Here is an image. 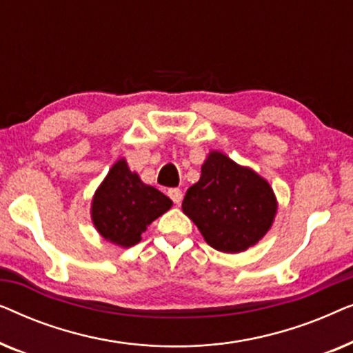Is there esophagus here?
Wrapping results in <instances>:
<instances>
[{
	"instance_id": "34e87169",
	"label": "esophagus",
	"mask_w": 353,
	"mask_h": 353,
	"mask_svg": "<svg viewBox=\"0 0 353 353\" xmlns=\"http://www.w3.org/2000/svg\"><path fill=\"white\" fill-rule=\"evenodd\" d=\"M168 197H170L176 205H180L183 201V192L181 190H178V188H172V190H168Z\"/></svg>"
}]
</instances>
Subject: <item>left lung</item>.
<instances>
[{
  "mask_svg": "<svg viewBox=\"0 0 353 353\" xmlns=\"http://www.w3.org/2000/svg\"><path fill=\"white\" fill-rule=\"evenodd\" d=\"M181 207L207 244L230 254L259 243L276 214L268 183L216 151L207 157L201 180L186 191Z\"/></svg>",
  "mask_w": 353,
  "mask_h": 353,
  "instance_id": "1",
  "label": "left lung"
}]
</instances>
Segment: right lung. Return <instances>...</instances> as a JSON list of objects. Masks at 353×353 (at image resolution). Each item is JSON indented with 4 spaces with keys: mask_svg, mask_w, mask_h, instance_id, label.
I'll return each mask as SVG.
<instances>
[{
    "mask_svg": "<svg viewBox=\"0 0 353 353\" xmlns=\"http://www.w3.org/2000/svg\"><path fill=\"white\" fill-rule=\"evenodd\" d=\"M170 207L172 201L156 188L144 185L122 159L96 191L91 216L104 239L130 248L141 239L146 226Z\"/></svg>",
    "mask_w": 353,
    "mask_h": 353,
    "instance_id": "add662e5",
    "label": "right lung"
}]
</instances>
